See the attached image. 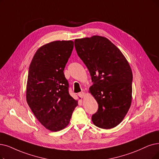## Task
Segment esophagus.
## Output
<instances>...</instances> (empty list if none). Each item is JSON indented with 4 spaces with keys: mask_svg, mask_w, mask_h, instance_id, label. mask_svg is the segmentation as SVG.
<instances>
[{
    "mask_svg": "<svg viewBox=\"0 0 159 159\" xmlns=\"http://www.w3.org/2000/svg\"><path fill=\"white\" fill-rule=\"evenodd\" d=\"M79 96L81 97V98H84L85 96V93L84 91H82L81 93H79Z\"/></svg>",
    "mask_w": 159,
    "mask_h": 159,
    "instance_id": "esophagus-1",
    "label": "esophagus"
}]
</instances>
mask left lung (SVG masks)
Masks as SVG:
<instances>
[{"label": "left lung", "instance_id": "obj_1", "mask_svg": "<svg viewBox=\"0 0 159 159\" xmlns=\"http://www.w3.org/2000/svg\"><path fill=\"white\" fill-rule=\"evenodd\" d=\"M80 58L87 67L93 85L89 93L98 104L92 116L93 124L110 129L123 120L132 102V72L121 52L105 37L75 39Z\"/></svg>", "mask_w": 159, "mask_h": 159}]
</instances>
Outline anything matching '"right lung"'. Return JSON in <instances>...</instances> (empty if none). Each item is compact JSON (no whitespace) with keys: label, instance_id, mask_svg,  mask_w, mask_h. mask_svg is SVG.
Instances as JSON below:
<instances>
[{"label":"right lung","instance_id":"add662e5","mask_svg":"<svg viewBox=\"0 0 159 159\" xmlns=\"http://www.w3.org/2000/svg\"><path fill=\"white\" fill-rule=\"evenodd\" d=\"M73 48L72 40L46 43L36 51L29 69L27 104L39 122L52 132L66 127L78 106L64 74Z\"/></svg>","mask_w":159,"mask_h":159}]
</instances>
